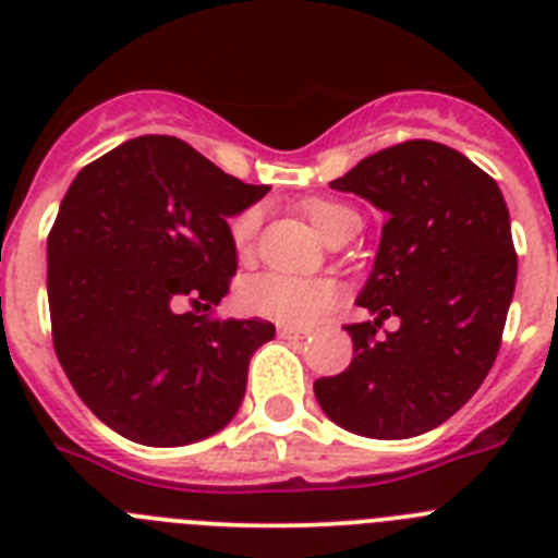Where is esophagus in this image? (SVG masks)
Returning <instances> with one entry per match:
<instances>
[{"label": "esophagus", "instance_id": "34e87169", "mask_svg": "<svg viewBox=\"0 0 558 558\" xmlns=\"http://www.w3.org/2000/svg\"><path fill=\"white\" fill-rule=\"evenodd\" d=\"M279 335H282V338H288V340H295V343H299V340L310 338L307 329H293V327H279Z\"/></svg>", "mask_w": 558, "mask_h": 558}]
</instances>
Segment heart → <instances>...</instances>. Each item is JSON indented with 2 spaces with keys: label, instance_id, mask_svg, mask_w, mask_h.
<instances>
[{
  "label": "heart",
  "instance_id": "obj_1",
  "mask_svg": "<svg viewBox=\"0 0 558 558\" xmlns=\"http://www.w3.org/2000/svg\"><path fill=\"white\" fill-rule=\"evenodd\" d=\"M304 215L313 229L329 240L340 229L357 223V215L347 204L329 198L304 201ZM256 229H259V209H245L231 220V243L236 254H248L254 245ZM240 304L245 313L268 318V322L284 324V327H313L338 304L340 290L332 279H299L288 274H256L240 284Z\"/></svg>",
  "mask_w": 558,
  "mask_h": 558
}]
</instances>
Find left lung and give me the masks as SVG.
Here are the masks:
<instances>
[{
	"mask_svg": "<svg viewBox=\"0 0 558 558\" xmlns=\"http://www.w3.org/2000/svg\"><path fill=\"white\" fill-rule=\"evenodd\" d=\"M329 186L388 220L357 293L374 318L347 327L352 363L315 379V399L357 436H422L470 402L497 357L517 282L509 206L481 167L427 140L374 153ZM391 314L400 329L374 341Z\"/></svg>",
	"mask_w": 558,
	"mask_h": 558,
	"instance_id": "8db88e82",
	"label": "left lung"
}]
</instances>
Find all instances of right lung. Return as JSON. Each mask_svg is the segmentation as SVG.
Here are the masks:
<instances>
[{
  "mask_svg": "<svg viewBox=\"0 0 558 558\" xmlns=\"http://www.w3.org/2000/svg\"><path fill=\"white\" fill-rule=\"evenodd\" d=\"M254 186L175 136H136L83 167L47 240L52 343L69 383L111 430L147 447L215 436L240 411L259 318L209 322L236 270L229 220Z\"/></svg>",
  "mask_w": 558,
  "mask_h": 558,
  "instance_id": "1",
  "label": "right lung"
}]
</instances>
